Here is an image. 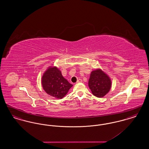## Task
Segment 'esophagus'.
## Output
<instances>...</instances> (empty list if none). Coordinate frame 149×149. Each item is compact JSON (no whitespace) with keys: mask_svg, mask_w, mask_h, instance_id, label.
Listing matches in <instances>:
<instances>
[{"mask_svg":"<svg viewBox=\"0 0 149 149\" xmlns=\"http://www.w3.org/2000/svg\"><path fill=\"white\" fill-rule=\"evenodd\" d=\"M83 81V80L81 79H79L77 81V83H81Z\"/></svg>","mask_w":149,"mask_h":149,"instance_id":"esophagus-1","label":"esophagus"}]
</instances>
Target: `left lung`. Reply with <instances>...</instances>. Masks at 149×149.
I'll use <instances>...</instances> for the list:
<instances>
[{
    "instance_id": "1",
    "label": "left lung",
    "mask_w": 149,
    "mask_h": 149,
    "mask_svg": "<svg viewBox=\"0 0 149 149\" xmlns=\"http://www.w3.org/2000/svg\"><path fill=\"white\" fill-rule=\"evenodd\" d=\"M88 86L92 94L98 98H102L109 92L112 81L108 75L101 69L91 72Z\"/></svg>"
}]
</instances>
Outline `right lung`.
Instances as JSON below:
<instances>
[{"label": "right lung", "mask_w": 149, "mask_h": 149, "mask_svg": "<svg viewBox=\"0 0 149 149\" xmlns=\"http://www.w3.org/2000/svg\"><path fill=\"white\" fill-rule=\"evenodd\" d=\"M41 83L46 93L56 99L63 98L72 86L56 66L49 67L43 74Z\"/></svg>", "instance_id": "obj_1"}]
</instances>
